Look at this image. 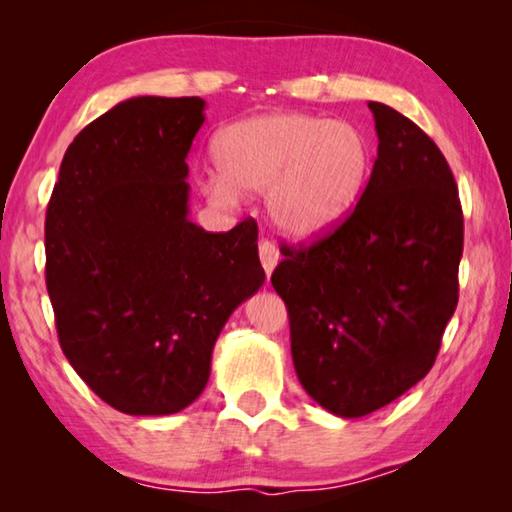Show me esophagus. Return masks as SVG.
Instances as JSON below:
<instances>
[{
  "label": "esophagus",
  "mask_w": 512,
  "mask_h": 512,
  "mask_svg": "<svg viewBox=\"0 0 512 512\" xmlns=\"http://www.w3.org/2000/svg\"><path fill=\"white\" fill-rule=\"evenodd\" d=\"M259 262H262L266 277H271L277 262H280V253H277L275 246L268 244V241H262V244H259Z\"/></svg>",
  "instance_id": "esophagus-1"
}]
</instances>
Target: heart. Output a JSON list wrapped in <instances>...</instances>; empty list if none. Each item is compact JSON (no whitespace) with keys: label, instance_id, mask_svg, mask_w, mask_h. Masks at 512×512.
<instances>
[{"label":"heart","instance_id":"obj_1","mask_svg":"<svg viewBox=\"0 0 512 512\" xmlns=\"http://www.w3.org/2000/svg\"><path fill=\"white\" fill-rule=\"evenodd\" d=\"M210 153L219 176L205 185L212 201L266 192L268 221L296 241L336 228L372 171V144L357 124L298 110L235 121L214 135Z\"/></svg>","mask_w":512,"mask_h":512}]
</instances>
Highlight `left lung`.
Wrapping results in <instances>:
<instances>
[{
  "mask_svg": "<svg viewBox=\"0 0 512 512\" xmlns=\"http://www.w3.org/2000/svg\"><path fill=\"white\" fill-rule=\"evenodd\" d=\"M377 160L354 212L309 248H282L273 289L311 400L339 418L391 404L427 375L458 302L463 212L431 137L370 101Z\"/></svg>",
  "mask_w": 512,
  "mask_h": 512,
  "instance_id": "obj_1",
  "label": "left lung"
}]
</instances>
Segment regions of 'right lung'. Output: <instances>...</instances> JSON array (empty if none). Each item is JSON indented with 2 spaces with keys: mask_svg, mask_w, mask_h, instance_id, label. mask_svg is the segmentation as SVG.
Returning a JSON list of instances; mask_svg holds the SVG:
<instances>
[{
  "mask_svg": "<svg viewBox=\"0 0 512 512\" xmlns=\"http://www.w3.org/2000/svg\"><path fill=\"white\" fill-rule=\"evenodd\" d=\"M201 97H133L74 137L45 221L60 348L112 409L171 415L210 379L214 343L264 284L257 223L189 219Z\"/></svg>",
  "mask_w": 512,
  "mask_h": 512,
  "instance_id": "1",
  "label": "right lung"
}]
</instances>
